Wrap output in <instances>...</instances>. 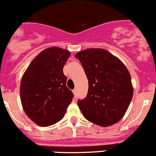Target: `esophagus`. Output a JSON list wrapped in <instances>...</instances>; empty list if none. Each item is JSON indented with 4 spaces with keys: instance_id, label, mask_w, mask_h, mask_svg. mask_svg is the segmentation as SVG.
Instances as JSON below:
<instances>
[{
    "instance_id": "1",
    "label": "esophagus",
    "mask_w": 156,
    "mask_h": 156,
    "mask_svg": "<svg viewBox=\"0 0 156 156\" xmlns=\"http://www.w3.org/2000/svg\"><path fill=\"white\" fill-rule=\"evenodd\" d=\"M73 93H74V95H75V97H77V89L76 88H75V89L73 90Z\"/></svg>"
}]
</instances>
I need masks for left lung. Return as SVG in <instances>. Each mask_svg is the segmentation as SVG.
I'll return each instance as SVG.
<instances>
[{"mask_svg":"<svg viewBox=\"0 0 156 156\" xmlns=\"http://www.w3.org/2000/svg\"><path fill=\"white\" fill-rule=\"evenodd\" d=\"M88 80L87 96L78 101L88 121L101 127L117 123L127 112L133 97V86L123 63L107 50L87 49L75 55Z\"/></svg>","mask_w":156,"mask_h":156,"instance_id":"obj_1","label":"left lung"}]
</instances>
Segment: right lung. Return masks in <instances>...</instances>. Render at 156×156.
Here are the masks:
<instances>
[{"label":"right lung","instance_id":"right-lung-1","mask_svg":"<svg viewBox=\"0 0 156 156\" xmlns=\"http://www.w3.org/2000/svg\"><path fill=\"white\" fill-rule=\"evenodd\" d=\"M70 51L52 47L40 52L24 73L20 98L29 119L41 127L59 122L72 102V92L66 86L63 68Z\"/></svg>","mask_w":156,"mask_h":156}]
</instances>
